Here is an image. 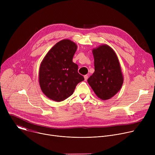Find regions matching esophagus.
I'll list each match as a JSON object with an SVG mask.
<instances>
[{
  "mask_svg": "<svg viewBox=\"0 0 155 155\" xmlns=\"http://www.w3.org/2000/svg\"><path fill=\"white\" fill-rule=\"evenodd\" d=\"M84 80H85V81H86V80H87V75H84Z\"/></svg>",
  "mask_w": 155,
  "mask_h": 155,
  "instance_id": "obj_1",
  "label": "esophagus"
}]
</instances>
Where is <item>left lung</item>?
<instances>
[{"label":"left lung","instance_id":"left-lung-1","mask_svg":"<svg viewBox=\"0 0 155 155\" xmlns=\"http://www.w3.org/2000/svg\"><path fill=\"white\" fill-rule=\"evenodd\" d=\"M95 71L87 83L102 100L114 97L123 83V75L118 58L110 46L103 44L93 49Z\"/></svg>","mask_w":155,"mask_h":155}]
</instances>
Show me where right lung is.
Listing matches in <instances>:
<instances>
[{"instance_id":"obj_1","label":"right lung","mask_w":155,"mask_h":155,"mask_svg":"<svg viewBox=\"0 0 155 155\" xmlns=\"http://www.w3.org/2000/svg\"><path fill=\"white\" fill-rule=\"evenodd\" d=\"M77 49L76 43L64 39L49 50L39 68L38 81L43 94L56 102L71 96L77 84L84 80L78 72V65L72 62Z\"/></svg>"}]
</instances>
